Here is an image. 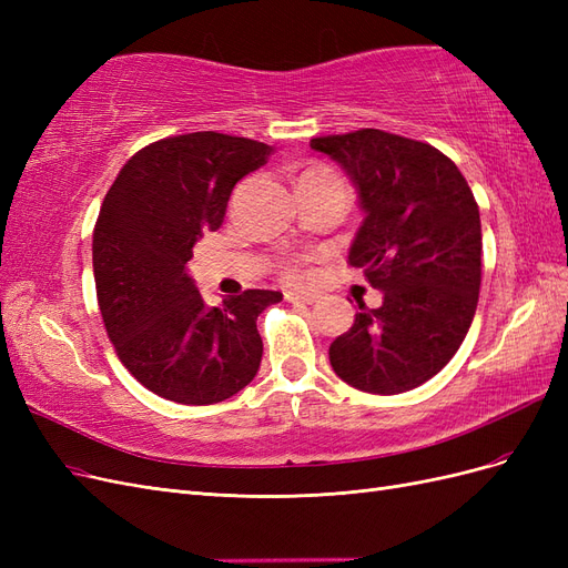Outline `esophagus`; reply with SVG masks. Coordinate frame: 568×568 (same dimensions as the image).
<instances>
[{
  "mask_svg": "<svg viewBox=\"0 0 568 568\" xmlns=\"http://www.w3.org/2000/svg\"><path fill=\"white\" fill-rule=\"evenodd\" d=\"M286 301L288 303H305V305H313L317 301L315 294H303V291H286Z\"/></svg>",
  "mask_w": 568,
  "mask_h": 568,
  "instance_id": "obj_1",
  "label": "esophagus"
}]
</instances>
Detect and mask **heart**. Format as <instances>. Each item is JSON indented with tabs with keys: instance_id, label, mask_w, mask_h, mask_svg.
I'll use <instances>...</instances> for the list:
<instances>
[{
	"instance_id": "b5f03b06",
	"label": "heart",
	"mask_w": 568,
	"mask_h": 568,
	"mask_svg": "<svg viewBox=\"0 0 568 568\" xmlns=\"http://www.w3.org/2000/svg\"><path fill=\"white\" fill-rule=\"evenodd\" d=\"M303 178H324V180H338V175L334 173L332 168H326V165H322V163H315V165H311L305 170V173L301 175V180ZM301 265H303V257H291V261L284 265V274L286 277H291V280H296V277H301Z\"/></svg>"
}]
</instances>
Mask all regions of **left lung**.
<instances>
[{
  "instance_id": "obj_1",
  "label": "left lung",
  "mask_w": 568,
  "mask_h": 568,
  "mask_svg": "<svg viewBox=\"0 0 568 568\" xmlns=\"http://www.w3.org/2000/svg\"><path fill=\"white\" fill-rule=\"evenodd\" d=\"M311 146L355 182L365 222L348 261L384 291L382 307L359 305L332 343V367L365 393L417 388L450 363L476 313L478 203L459 168L426 142L365 128Z\"/></svg>"
}]
</instances>
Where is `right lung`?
<instances>
[{
    "mask_svg": "<svg viewBox=\"0 0 568 568\" xmlns=\"http://www.w3.org/2000/svg\"><path fill=\"white\" fill-rule=\"evenodd\" d=\"M272 151L222 132L165 136L120 168L101 203L92 236L99 311L120 363L165 400H227L261 367L255 320L280 291L248 288L205 307L184 265L222 225L234 184Z\"/></svg>",
    "mask_w": 568,
    "mask_h": 568,
    "instance_id": "obj_1",
    "label": "right lung"
}]
</instances>
